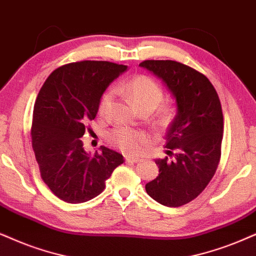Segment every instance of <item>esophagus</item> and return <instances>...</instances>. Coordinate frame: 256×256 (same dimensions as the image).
I'll return each instance as SVG.
<instances>
[{
    "label": "esophagus",
    "instance_id": "obj_1",
    "mask_svg": "<svg viewBox=\"0 0 256 256\" xmlns=\"http://www.w3.org/2000/svg\"><path fill=\"white\" fill-rule=\"evenodd\" d=\"M125 160L128 162V163H138V162H140L142 160L138 157H130V156H126L125 157Z\"/></svg>",
    "mask_w": 256,
    "mask_h": 256
}]
</instances>
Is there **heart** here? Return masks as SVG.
Here are the masks:
<instances>
[{"instance_id": "obj_1", "label": "heart", "mask_w": 256, "mask_h": 256, "mask_svg": "<svg viewBox=\"0 0 256 256\" xmlns=\"http://www.w3.org/2000/svg\"><path fill=\"white\" fill-rule=\"evenodd\" d=\"M117 90L128 96L140 111L148 110L152 112L160 106L164 96L163 87L160 85V82L145 74H139L128 79V82L119 84ZM112 96V90H108L102 96L99 104L100 114H104L108 111ZM174 114H176V108L174 105L166 104L160 106L157 113V122L160 126L169 125L174 118ZM108 140L113 146L118 148L125 154H134L144 148V145L148 143V137L140 131L118 128L110 132Z\"/></svg>"}]
</instances>
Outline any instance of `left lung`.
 Masks as SVG:
<instances>
[{"mask_svg": "<svg viewBox=\"0 0 256 256\" xmlns=\"http://www.w3.org/2000/svg\"><path fill=\"white\" fill-rule=\"evenodd\" d=\"M139 64L160 76L177 102V116L166 132L168 156L156 160L160 174L145 190L163 206H184L206 189L218 166L221 102L208 78L192 67L174 60H145Z\"/></svg>", "mask_w": 256, "mask_h": 256, "instance_id": "8db88e82", "label": "left lung"}]
</instances>
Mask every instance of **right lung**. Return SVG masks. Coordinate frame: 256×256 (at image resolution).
I'll use <instances>...</instances> for the list:
<instances>
[{"label":"right lung","instance_id":"obj_1","mask_svg":"<svg viewBox=\"0 0 256 256\" xmlns=\"http://www.w3.org/2000/svg\"><path fill=\"white\" fill-rule=\"evenodd\" d=\"M126 70L128 66L110 61L67 64L53 70L38 92L32 146L42 180L64 202L94 198L113 170L124 163L120 154L105 146L90 157L80 138L96 118L106 87Z\"/></svg>","mask_w":256,"mask_h":256}]
</instances>
